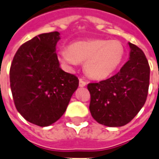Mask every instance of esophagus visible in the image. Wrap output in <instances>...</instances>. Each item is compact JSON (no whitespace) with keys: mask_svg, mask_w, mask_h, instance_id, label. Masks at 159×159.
Listing matches in <instances>:
<instances>
[{"mask_svg":"<svg viewBox=\"0 0 159 159\" xmlns=\"http://www.w3.org/2000/svg\"><path fill=\"white\" fill-rule=\"evenodd\" d=\"M87 85V83L84 81L83 79H82V78H80L79 79V86L80 87H84V86H86Z\"/></svg>","mask_w":159,"mask_h":159,"instance_id":"esophagus-1","label":"esophagus"}]
</instances>
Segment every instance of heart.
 <instances>
[{"instance_id":"1","label":"heart","mask_w":159,"mask_h":159,"mask_svg":"<svg viewBox=\"0 0 159 159\" xmlns=\"http://www.w3.org/2000/svg\"><path fill=\"white\" fill-rule=\"evenodd\" d=\"M125 47L120 40L92 39L77 41L62 49L58 57L68 66L84 63V70L94 79H104L112 75L124 60Z\"/></svg>"}]
</instances>
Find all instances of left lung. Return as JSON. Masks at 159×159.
<instances>
[{"label":"left lung","mask_w":159,"mask_h":159,"mask_svg":"<svg viewBox=\"0 0 159 159\" xmlns=\"http://www.w3.org/2000/svg\"><path fill=\"white\" fill-rule=\"evenodd\" d=\"M130 59L120 70L99 83L88 84L89 110L96 121L107 126L129 123L145 105L150 83V66L145 53L129 43Z\"/></svg>","instance_id":"obj_1"}]
</instances>
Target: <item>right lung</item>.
I'll return each instance as SVG.
<instances>
[{
    "label": "right lung",
    "mask_w": 159,
    "mask_h": 159,
    "mask_svg": "<svg viewBox=\"0 0 159 159\" xmlns=\"http://www.w3.org/2000/svg\"><path fill=\"white\" fill-rule=\"evenodd\" d=\"M59 33H42L20 45L10 67V87L18 112L27 121L47 126L67 108L79 80L59 67Z\"/></svg>",
    "instance_id": "obj_1"
}]
</instances>
